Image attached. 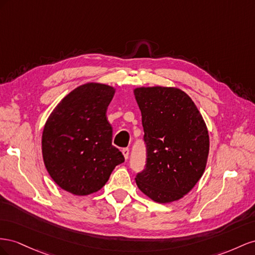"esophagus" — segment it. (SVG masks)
<instances>
[{
  "label": "esophagus",
  "mask_w": 255,
  "mask_h": 255,
  "mask_svg": "<svg viewBox=\"0 0 255 255\" xmlns=\"http://www.w3.org/2000/svg\"><path fill=\"white\" fill-rule=\"evenodd\" d=\"M122 152H123L124 157H125V159H128V157H129V148H127V147L123 148V149H122Z\"/></svg>",
  "instance_id": "obj_1"
}]
</instances>
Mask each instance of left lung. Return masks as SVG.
Masks as SVG:
<instances>
[{"mask_svg":"<svg viewBox=\"0 0 255 255\" xmlns=\"http://www.w3.org/2000/svg\"><path fill=\"white\" fill-rule=\"evenodd\" d=\"M146 164L136 174L140 190L157 203L183 198L205 171L209 151L206 124L191 98L175 87H140Z\"/></svg>","mask_w":255,"mask_h":255,"instance_id":"obj_1","label":"left lung"}]
</instances>
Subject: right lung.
Returning <instances> with one entry per match:
<instances>
[{"label": "right lung", "mask_w": 255, "mask_h": 255, "mask_svg": "<svg viewBox=\"0 0 255 255\" xmlns=\"http://www.w3.org/2000/svg\"><path fill=\"white\" fill-rule=\"evenodd\" d=\"M112 86L86 83L55 107L42 131V157L55 183L76 195L103 188L118 164L125 161L112 145L113 130L107 109Z\"/></svg>", "instance_id": "right-lung-1"}]
</instances>
